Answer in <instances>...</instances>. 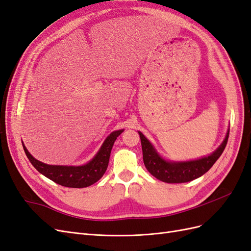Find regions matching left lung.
<instances>
[{
    "instance_id": "8db88e82",
    "label": "left lung",
    "mask_w": 251,
    "mask_h": 251,
    "mask_svg": "<svg viewBox=\"0 0 251 251\" xmlns=\"http://www.w3.org/2000/svg\"><path fill=\"white\" fill-rule=\"evenodd\" d=\"M142 147L143 162L147 170L158 180L166 182V183H183L197 179L204 175L219 157L222 155L223 151L228 140L229 131L227 132L226 137L214 153L211 155L199 159V160L187 161V162H170L162 159L157 154V151L150 143V141L144 137L143 134L139 132Z\"/></svg>"
}]
</instances>
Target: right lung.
Here are the masks:
<instances>
[{
  "label": "right lung",
  "mask_w": 251,
  "mask_h": 251,
  "mask_svg": "<svg viewBox=\"0 0 251 251\" xmlns=\"http://www.w3.org/2000/svg\"><path fill=\"white\" fill-rule=\"evenodd\" d=\"M123 132L124 130H119L111 133L92 160L80 166L49 165L43 163L31 156L24 144H23V148L29 161L45 177L66 187L81 188L94 184L103 176L108 168L113 144Z\"/></svg>",
  "instance_id": "add662e5"
}]
</instances>
